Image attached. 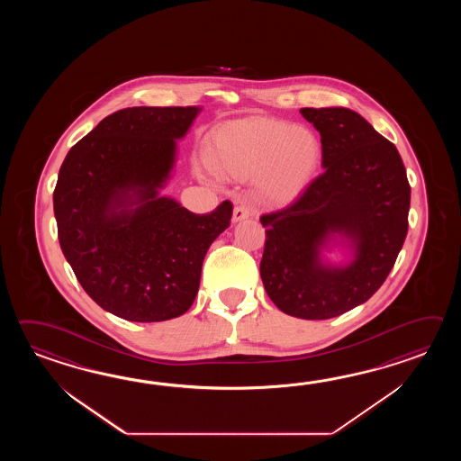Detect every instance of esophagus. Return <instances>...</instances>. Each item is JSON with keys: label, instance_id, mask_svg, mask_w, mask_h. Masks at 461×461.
<instances>
[{"label": "esophagus", "instance_id": "esophagus-1", "mask_svg": "<svg viewBox=\"0 0 461 461\" xmlns=\"http://www.w3.org/2000/svg\"><path fill=\"white\" fill-rule=\"evenodd\" d=\"M249 216H250L249 207L244 206V204H239V206L234 207V212H232V221H234V222L244 221V219H247Z\"/></svg>", "mask_w": 461, "mask_h": 461}]
</instances>
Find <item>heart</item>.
<instances>
[{"instance_id": "1", "label": "heart", "mask_w": 461, "mask_h": 461, "mask_svg": "<svg viewBox=\"0 0 461 461\" xmlns=\"http://www.w3.org/2000/svg\"><path fill=\"white\" fill-rule=\"evenodd\" d=\"M323 161V143L312 128L286 120L249 117L219 127L209 149L217 175L255 179L258 194L272 204H288L303 193ZM211 169L201 173L209 179Z\"/></svg>"}]
</instances>
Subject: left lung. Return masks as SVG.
<instances>
[{"label": "left lung", "instance_id": "left-lung-1", "mask_svg": "<svg viewBox=\"0 0 461 461\" xmlns=\"http://www.w3.org/2000/svg\"><path fill=\"white\" fill-rule=\"evenodd\" d=\"M321 135L323 175L294 204L264 214L260 276L284 313L328 320L373 296L391 274L409 229L411 186L397 148L349 108H302ZM338 236L346 266L321 252Z\"/></svg>", "mask_w": 461, "mask_h": 461}]
</instances>
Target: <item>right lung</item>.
Wrapping results in <instances>:
<instances>
[{
  "mask_svg": "<svg viewBox=\"0 0 461 461\" xmlns=\"http://www.w3.org/2000/svg\"><path fill=\"white\" fill-rule=\"evenodd\" d=\"M201 107H131L104 118L70 148L54 189L62 254L86 294L108 313L155 323L186 313L207 249L232 204L194 214L159 196L176 140Z\"/></svg>",
  "mask_w": 461,
  "mask_h": 461,
  "instance_id": "1",
  "label": "right lung"
}]
</instances>
